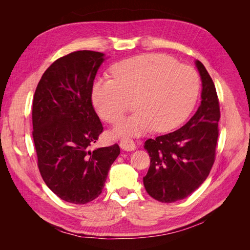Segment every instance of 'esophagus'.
<instances>
[{
	"label": "esophagus",
	"mask_w": 250,
	"mask_h": 250,
	"mask_svg": "<svg viewBox=\"0 0 250 250\" xmlns=\"http://www.w3.org/2000/svg\"><path fill=\"white\" fill-rule=\"evenodd\" d=\"M120 147L124 151H133L135 149V144L129 139H122L120 142Z\"/></svg>",
	"instance_id": "esophagus-1"
}]
</instances>
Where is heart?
<instances>
[{
  "label": "heart",
  "mask_w": 250,
  "mask_h": 250,
  "mask_svg": "<svg viewBox=\"0 0 250 250\" xmlns=\"http://www.w3.org/2000/svg\"><path fill=\"white\" fill-rule=\"evenodd\" d=\"M113 79H97L92 88L94 106L104 121L115 123L133 106L132 116L117 124L113 134L138 137L155 128L170 131L190 115L200 80L193 67L162 54H143L112 66Z\"/></svg>",
  "instance_id": "1"
}]
</instances>
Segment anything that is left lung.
I'll list each match as a JSON object with an SVG mask.
<instances>
[{
	"label": "left lung",
	"mask_w": 250,
	"mask_h": 250,
	"mask_svg": "<svg viewBox=\"0 0 250 250\" xmlns=\"http://www.w3.org/2000/svg\"><path fill=\"white\" fill-rule=\"evenodd\" d=\"M202 90L201 103L178 130L145 142L150 158L143 178L147 193L157 201L181 200L203 184L215 162L220 108L216 87L204 65L196 60Z\"/></svg>",
	"instance_id": "8db88e82"
}]
</instances>
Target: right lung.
<instances>
[{
    "instance_id": "obj_1",
    "label": "right lung",
    "mask_w": 250,
    "mask_h": 250,
    "mask_svg": "<svg viewBox=\"0 0 250 250\" xmlns=\"http://www.w3.org/2000/svg\"><path fill=\"white\" fill-rule=\"evenodd\" d=\"M105 55L70 53L53 62L37 84L32 106L33 141L41 175L59 198L84 204L102 193L118 144L97 148L103 126L92 104L96 74Z\"/></svg>"
}]
</instances>
